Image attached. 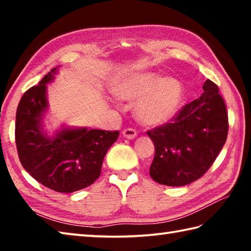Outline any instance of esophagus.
<instances>
[{
  "mask_svg": "<svg viewBox=\"0 0 251 251\" xmlns=\"http://www.w3.org/2000/svg\"><path fill=\"white\" fill-rule=\"evenodd\" d=\"M123 135H124L126 138L133 139L136 137V135H137V131H136V129L134 128H125L123 130Z\"/></svg>",
  "mask_w": 251,
  "mask_h": 251,
  "instance_id": "1",
  "label": "esophagus"
}]
</instances>
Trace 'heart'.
Here are the masks:
<instances>
[{"label": "heart", "mask_w": 251, "mask_h": 251, "mask_svg": "<svg viewBox=\"0 0 251 251\" xmlns=\"http://www.w3.org/2000/svg\"><path fill=\"white\" fill-rule=\"evenodd\" d=\"M116 95L122 100L136 101V116L146 125H163L175 116L179 107L182 90L176 78H160L151 72L130 74L121 80Z\"/></svg>", "instance_id": "obj_1"}]
</instances>
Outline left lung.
Masks as SVG:
<instances>
[{
    "label": "left lung",
    "mask_w": 251,
    "mask_h": 251,
    "mask_svg": "<svg viewBox=\"0 0 251 251\" xmlns=\"http://www.w3.org/2000/svg\"><path fill=\"white\" fill-rule=\"evenodd\" d=\"M202 90L171 122L147 130L155 145L150 175L158 184L185 186L199 179L226 143L229 124L225 100L210 79Z\"/></svg>",
    "instance_id": "left-lung-1"
}]
</instances>
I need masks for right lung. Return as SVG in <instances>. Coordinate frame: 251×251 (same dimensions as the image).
Instances as JSON below:
<instances>
[{"label":"right lung","instance_id":"add662e5","mask_svg":"<svg viewBox=\"0 0 251 251\" xmlns=\"http://www.w3.org/2000/svg\"><path fill=\"white\" fill-rule=\"evenodd\" d=\"M55 73L53 69L23 94L16 110L15 143L21 164L34 179L55 192L73 193L100 176L104 157L120 133L65 128L48 137L42 131V114L48 107L46 84Z\"/></svg>","mask_w":251,"mask_h":251}]
</instances>
